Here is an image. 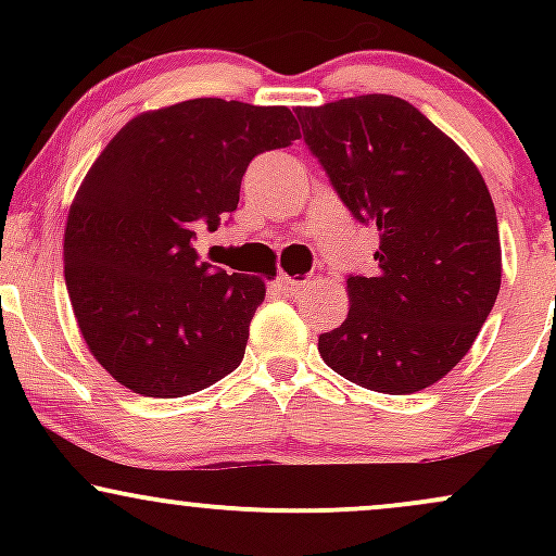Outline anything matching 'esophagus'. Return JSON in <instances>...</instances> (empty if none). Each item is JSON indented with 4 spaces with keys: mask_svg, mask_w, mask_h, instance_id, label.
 Wrapping results in <instances>:
<instances>
[{
    "mask_svg": "<svg viewBox=\"0 0 556 556\" xmlns=\"http://www.w3.org/2000/svg\"><path fill=\"white\" fill-rule=\"evenodd\" d=\"M305 285H308V279H295V277H287V274H279L277 277V287L285 292L287 298L300 295V290H303Z\"/></svg>",
    "mask_w": 556,
    "mask_h": 556,
    "instance_id": "obj_1",
    "label": "esophagus"
}]
</instances>
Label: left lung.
<instances>
[{
	"instance_id": "left-lung-1",
	"label": "left lung",
	"mask_w": 556,
	"mask_h": 556,
	"mask_svg": "<svg viewBox=\"0 0 556 556\" xmlns=\"http://www.w3.org/2000/svg\"><path fill=\"white\" fill-rule=\"evenodd\" d=\"M295 114L350 214L379 229V271L348 277V318L318 337V353L374 392L437 384L476 342L502 285L500 227L481 172L397 96Z\"/></svg>"
}]
</instances>
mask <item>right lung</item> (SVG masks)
Returning <instances> with one entry per match:
<instances>
[{
	"label": "right lung",
	"instance_id": "add662e5",
	"mask_svg": "<svg viewBox=\"0 0 556 556\" xmlns=\"http://www.w3.org/2000/svg\"><path fill=\"white\" fill-rule=\"evenodd\" d=\"M295 138L287 106L190 99L138 114L106 143L70 206L65 282L112 379L185 397L240 366L266 285L198 261L195 227H219L251 159Z\"/></svg>",
	"mask_w": 556,
	"mask_h": 556
}]
</instances>
